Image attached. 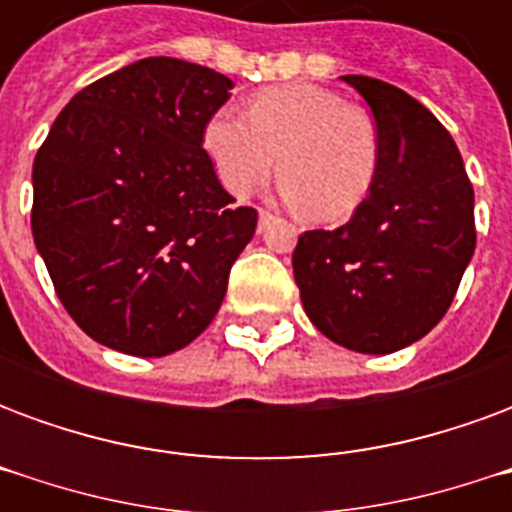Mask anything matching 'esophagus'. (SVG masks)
Segmentation results:
<instances>
[{
	"instance_id": "34e87169",
	"label": "esophagus",
	"mask_w": 512,
	"mask_h": 512,
	"mask_svg": "<svg viewBox=\"0 0 512 512\" xmlns=\"http://www.w3.org/2000/svg\"><path fill=\"white\" fill-rule=\"evenodd\" d=\"M274 219H277V216H271L268 211H260V230H266L268 224L274 222Z\"/></svg>"
}]
</instances>
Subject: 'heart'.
<instances>
[{
	"mask_svg": "<svg viewBox=\"0 0 512 512\" xmlns=\"http://www.w3.org/2000/svg\"><path fill=\"white\" fill-rule=\"evenodd\" d=\"M205 153L224 189L252 194L277 169L282 200L321 222H343L378 175V131L362 106L318 84L260 93L249 115L222 109L205 126Z\"/></svg>",
	"mask_w": 512,
	"mask_h": 512,
	"instance_id": "obj_1",
	"label": "heart"
}]
</instances>
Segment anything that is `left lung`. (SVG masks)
<instances>
[{
    "label": "left lung",
    "mask_w": 512,
    "mask_h": 512,
    "mask_svg": "<svg viewBox=\"0 0 512 512\" xmlns=\"http://www.w3.org/2000/svg\"><path fill=\"white\" fill-rule=\"evenodd\" d=\"M343 82L376 120V183L351 222L301 235L293 277L332 343L392 354L450 310L477 241L474 191L450 131L417 98L370 76Z\"/></svg>",
    "instance_id": "1"
}]
</instances>
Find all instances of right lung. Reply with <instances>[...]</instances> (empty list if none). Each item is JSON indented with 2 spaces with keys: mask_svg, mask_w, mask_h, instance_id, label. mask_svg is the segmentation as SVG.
Here are the masks:
<instances>
[{
  "mask_svg": "<svg viewBox=\"0 0 512 512\" xmlns=\"http://www.w3.org/2000/svg\"><path fill=\"white\" fill-rule=\"evenodd\" d=\"M233 82L172 57L98 79L54 120L32 167V235L95 343L167 356L197 340L257 227L222 189L205 126Z\"/></svg>",
  "mask_w": 512,
  "mask_h": 512,
  "instance_id": "1",
  "label": "right lung"
}]
</instances>
